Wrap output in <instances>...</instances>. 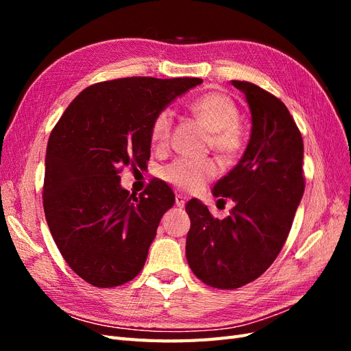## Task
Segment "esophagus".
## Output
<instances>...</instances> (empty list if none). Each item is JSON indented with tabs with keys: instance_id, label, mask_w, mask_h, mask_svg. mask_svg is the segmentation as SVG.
Listing matches in <instances>:
<instances>
[{
	"instance_id": "esophagus-1",
	"label": "esophagus",
	"mask_w": 351,
	"mask_h": 351,
	"mask_svg": "<svg viewBox=\"0 0 351 351\" xmlns=\"http://www.w3.org/2000/svg\"><path fill=\"white\" fill-rule=\"evenodd\" d=\"M176 205L178 208H183L186 205V196L183 195H176Z\"/></svg>"
}]
</instances>
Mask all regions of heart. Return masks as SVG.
<instances>
[{
  "instance_id": "b5f03b06",
  "label": "heart",
  "mask_w": 351,
  "mask_h": 351,
  "mask_svg": "<svg viewBox=\"0 0 351 351\" xmlns=\"http://www.w3.org/2000/svg\"><path fill=\"white\" fill-rule=\"evenodd\" d=\"M190 111L210 132L214 149L226 156H234L244 145V133L239 120V108L224 92H208L190 104ZM174 112L169 108L159 111L151 125V142L156 147L167 146L173 129ZM218 174L214 159L177 158L161 169L167 183L186 192H197Z\"/></svg>"
}]
</instances>
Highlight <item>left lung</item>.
<instances>
[{"mask_svg":"<svg viewBox=\"0 0 351 351\" xmlns=\"http://www.w3.org/2000/svg\"><path fill=\"white\" fill-rule=\"evenodd\" d=\"M231 83L246 97L250 139L239 164L212 193L231 199L234 208L217 219L197 199L186 205L189 267L202 282L222 290L249 284L271 267L304 192L303 139L289 110L256 84Z\"/></svg>","mask_w":351,"mask_h":351,"instance_id":"1","label":"left lung"}]
</instances>
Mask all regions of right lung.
<instances>
[{
	"mask_svg": "<svg viewBox=\"0 0 351 351\" xmlns=\"http://www.w3.org/2000/svg\"><path fill=\"white\" fill-rule=\"evenodd\" d=\"M202 79L124 77L80 92L52 130L45 158L44 210L69 267L108 289L143 268L162 215L174 205L165 183L136 196L121 187L123 167L143 168L155 115Z\"/></svg>",
	"mask_w": 351,
	"mask_h": 351,
	"instance_id": "1",
	"label": "right lung"
}]
</instances>
